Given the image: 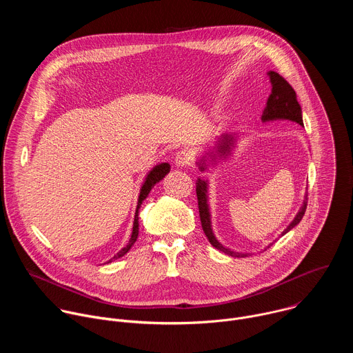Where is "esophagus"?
Here are the masks:
<instances>
[{
    "instance_id": "34e87169",
    "label": "esophagus",
    "mask_w": 353,
    "mask_h": 353,
    "mask_svg": "<svg viewBox=\"0 0 353 353\" xmlns=\"http://www.w3.org/2000/svg\"><path fill=\"white\" fill-rule=\"evenodd\" d=\"M174 163L179 168H187L192 163V158H191L190 152H187V150H179L174 157Z\"/></svg>"
}]
</instances>
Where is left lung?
I'll list each match as a JSON object with an SVG mask.
<instances>
[{"label":"left lung","mask_w":353,"mask_h":353,"mask_svg":"<svg viewBox=\"0 0 353 353\" xmlns=\"http://www.w3.org/2000/svg\"><path fill=\"white\" fill-rule=\"evenodd\" d=\"M270 79H271V85H272V90L271 94L267 100V108L264 109L263 117L261 120L265 121H271V120H290L297 123L299 125H303V119H301V109L300 105L296 99V92L294 89L289 85V82L282 78L278 72L275 71H270L268 72ZM234 145V135L232 134H223L219 141H218V146H216V154H221V157H226L230 154V149ZM212 157V154L210 155ZM215 159V155H214ZM198 166L201 169V172L205 170V163L204 159L198 162ZM196 188V199H198V210H199V219H201V225H203V230L205 233V236L208 237L210 243L218 248L219 251H223L225 254H229L232 257H245L247 254H241V253H236V251H232L226 247H223L215 237L214 232H212V225H211V214H210V205H208V184L205 180L198 179L195 183ZM307 208V194L303 199V205L299 210L297 215L294 216V219L292 221V223L282 232V236L285 233H288L290 229H293L300 221L303 218L305 212ZM271 244L267 248H270Z\"/></svg>","instance_id":"1"}]
</instances>
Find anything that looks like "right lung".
Listing matches in <instances>:
<instances>
[{"mask_svg":"<svg viewBox=\"0 0 353 353\" xmlns=\"http://www.w3.org/2000/svg\"><path fill=\"white\" fill-rule=\"evenodd\" d=\"M170 172V165L169 163H161V165H158V166H155L152 170H150L149 173H148V176L145 177V181H143V184H142V187H141V191H139V196H138V205H137V210H135V216H134V226H132V233H131V239H130V241H128V244L125 245V247H123L119 253L113 257V259H110L108 263H112L113 260H117V259H120V257H123L124 254H127L128 253V250L132 247V244L137 241V237H138V232H139V223H138V210H139V207H141V204H142V201L148 196V194H149V191L154 188V185L157 184V183H159L168 173Z\"/></svg>","mask_w":353,"mask_h":353,"instance_id":"1","label":"right lung"}]
</instances>
